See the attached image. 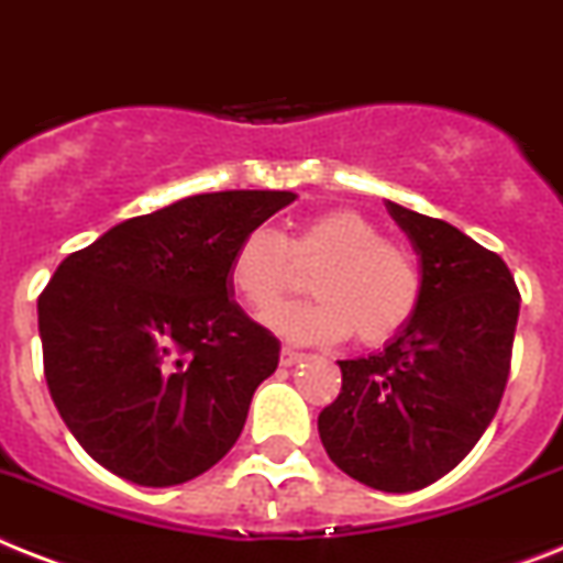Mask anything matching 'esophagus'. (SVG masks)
<instances>
[{
	"instance_id": "1",
	"label": "esophagus",
	"mask_w": 563,
	"mask_h": 563,
	"mask_svg": "<svg viewBox=\"0 0 563 563\" xmlns=\"http://www.w3.org/2000/svg\"><path fill=\"white\" fill-rule=\"evenodd\" d=\"M300 357H303V352H297V349H291V346H283L280 349V363H283V366H295V363L300 361Z\"/></svg>"
}]
</instances>
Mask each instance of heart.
<instances>
[{
  "label": "heart",
  "mask_w": 563,
  "mask_h": 563,
  "mask_svg": "<svg viewBox=\"0 0 563 563\" xmlns=\"http://www.w3.org/2000/svg\"><path fill=\"white\" fill-rule=\"evenodd\" d=\"M297 268L318 272L311 283L318 300L272 320L291 340L334 343L354 332L363 346H384L418 318L427 295L418 257L354 209L309 217L291 238L266 225L252 229L231 254L229 280L254 318L266 320L303 289Z\"/></svg>",
  "instance_id": "b5f03b06"
}]
</instances>
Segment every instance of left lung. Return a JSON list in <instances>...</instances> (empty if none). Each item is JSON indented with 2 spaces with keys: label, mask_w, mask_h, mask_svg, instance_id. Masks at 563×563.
<instances>
[{
  "label": "left lung",
  "mask_w": 563,
  "mask_h": 563,
  "mask_svg": "<svg viewBox=\"0 0 563 563\" xmlns=\"http://www.w3.org/2000/svg\"><path fill=\"white\" fill-rule=\"evenodd\" d=\"M420 254L427 295L384 352L338 361V400L318 418L349 478L415 493L455 470L498 412L521 295L507 263L455 225L386 202Z\"/></svg>",
  "instance_id": "left-lung-1"
}]
</instances>
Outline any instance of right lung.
Instances as JSON below:
<instances>
[{"mask_svg": "<svg viewBox=\"0 0 563 563\" xmlns=\"http://www.w3.org/2000/svg\"><path fill=\"white\" fill-rule=\"evenodd\" d=\"M291 191L194 194L68 254L40 295L45 380L88 455L140 486L197 478L238 443L280 343L231 295V254Z\"/></svg>", "mask_w": 563, "mask_h": 563, "instance_id": "obj_1", "label": "right lung"}]
</instances>
